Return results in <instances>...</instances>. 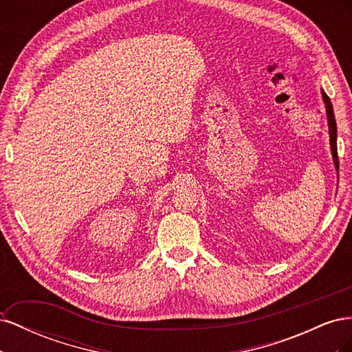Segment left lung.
Instances as JSON below:
<instances>
[{
	"label": "left lung",
	"instance_id": "1",
	"mask_svg": "<svg viewBox=\"0 0 352 352\" xmlns=\"http://www.w3.org/2000/svg\"><path fill=\"white\" fill-rule=\"evenodd\" d=\"M322 97L326 107V116H327V126H329V138H330V151H332V158L336 172L339 173V162H338V145H336V138H338V129H336V120L333 114V107L330 98L326 95V92L322 89Z\"/></svg>",
	"mask_w": 352,
	"mask_h": 352
}]
</instances>
